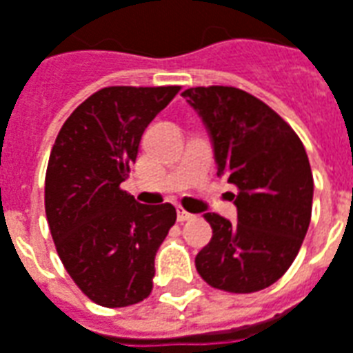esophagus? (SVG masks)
I'll list each match as a JSON object with an SVG mask.
<instances>
[{
  "label": "esophagus",
  "mask_w": 353,
  "mask_h": 353,
  "mask_svg": "<svg viewBox=\"0 0 353 353\" xmlns=\"http://www.w3.org/2000/svg\"><path fill=\"white\" fill-rule=\"evenodd\" d=\"M193 218H194L193 214L185 212L183 208H177V221H181V223H183V221H189V219H193Z\"/></svg>",
  "instance_id": "1"
}]
</instances>
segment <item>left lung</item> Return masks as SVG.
Returning a JSON list of instances; mask_svg holds the SVG:
<instances>
[{
  "label": "left lung",
  "mask_w": 353,
  "mask_h": 353,
  "mask_svg": "<svg viewBox=\"0 0 353 353\" xmlns=\"http://www.w3.org/2000/svg\"><path fill=\"white\" fill-rule=\"evenodd\" d=\"M210 135L218 176L239 189L236 223L206 214L212 239L194 258L210 287L246 294L279 281L302 246L314 176L294 130L265 103L236 88L185 90Z\"/></svg>",
  "instance_id": "left-lung-1"
}]
</instances>
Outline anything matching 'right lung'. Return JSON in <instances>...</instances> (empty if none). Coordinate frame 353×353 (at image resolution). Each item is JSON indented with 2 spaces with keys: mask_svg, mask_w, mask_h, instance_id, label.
Masks as SVG:
<instances>
[{
  "mask_svg": "<svg viewBox=\"0 0 353 353\" xmlns=\"http://www.w3.org/2000/svg\"><path fill=\"white\" fill-rule=\"evenodd\" d=\"M179 85L103 88L68 117L49 157L46 216L61 262L85 296L125 307L151 294L154 256L176 208L120 189L145 128Z\"/></svg>",
  "mask_w": 353,
  "mask_h": 353,
  "instance_id": "1",
  "label": "right lung"
}]
</instances>
